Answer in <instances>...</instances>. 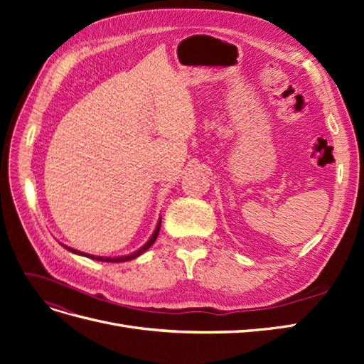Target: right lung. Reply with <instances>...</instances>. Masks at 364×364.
<instances>
[{"label": "right lung", "instance_id": "obj_1", "mask_svg": "<svg viewBox=\"0 0 364 364\" xmlns=\"http://www.w3.org/2000/svg\"><path fill=\"white\" fill-rule=\"evenodd\" d=\"M161 222H162V217H159V220H158V225H156L155 230H153L151 237L147 240V243H146V245H142L138 250L129 253V255H123V257H95V255H91V253H85V252H80V250H75V249H73V247H70V246H67V245H62V243H60V245H62L65 249H67V250H70V252L75 253V255H82V257L91 258V259L103 261V262H126V261H130V259H135V258H138V257H139V255H142V253H144L147 249H150V247L153 246V243H155L156 238H158V234H159Z\"/></svg>", "mask_w": 364, "mask_h": 364}]
</instances>
